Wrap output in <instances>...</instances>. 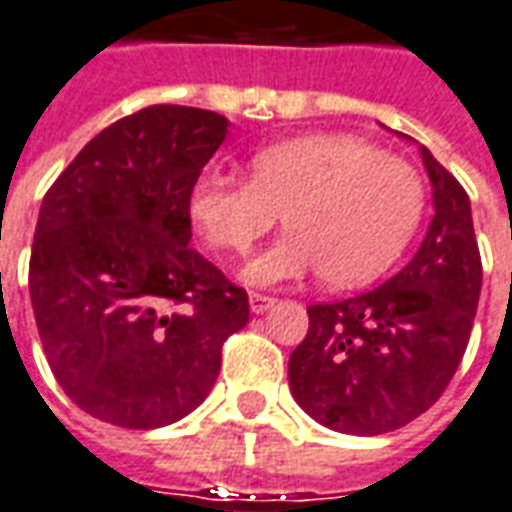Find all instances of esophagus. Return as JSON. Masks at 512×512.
Listing matches in <instances>:
<instances>
[{
	"mask_svg": "<svg viewBox=\"0 0 512 512\" xmlns=\"http://www.w3.org/2000/svg\"><path fill=\"white\" fill-rule=\"evenodd\" d=\"M248 305H251L253 313H267L272 305H275V297H264V294H251L248 297Z\"/></svg>",
	"mask_w": 512,
	"mask_h": 512,
	"instance_id": "1",
	"label": "esophagus"
}]
</instances>
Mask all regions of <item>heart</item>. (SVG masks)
Masks as SVG:
<instances>
[{"label": "heart", "mask_w": 512, "mask_h": 512, "mask_svg": "<svg viewBox=\"0 0 512 512\" xmlns=\"http://www.w3.org/2000/svg\"><path fill=\"white\" fill-rule=\"evenodd\" d=\"M421 207L416 167L351 134L275 142L253 153L251 178L210 169L191 194L202 237L229 256H245L283 213L288 232L242 272L253 286L310 272L361 286L397 259Z\"/></svg>", "instance_id": "b5f03b06"}]
</instances>
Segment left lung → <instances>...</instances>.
<instances>
[{"instance_id":"obj_1","label":"left lung","mask_w":512,"mask_h":512,"mask_svg":"<svg viewBox=\"0 0 512 512\" xmlns=\"http://www.w3.org/2000/svg\"><path fill=\"white\" fill-rule=\"evenodd\" d=\"M434 215L416 256L383 286L310 305L305 340L288 359V386L318 424L383 434L440 399L470 343L478 310V240L467 191L421 145Z\"/></svg>"}]
</instances>
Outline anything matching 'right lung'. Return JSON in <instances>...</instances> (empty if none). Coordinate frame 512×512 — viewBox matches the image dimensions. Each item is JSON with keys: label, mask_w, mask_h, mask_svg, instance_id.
<instances>
[{"label": "right lung", "mask_w": 512, "mask_h": 512, "mask_svg": "<svg viewBox=\"0 0 512 512\" xmlns=\"http://www.w3.org/2000/svg\"><path fill=\"white\" fill-rule=\"evenodd\" d=\"M229 121L151 105L99 132L42 199L29 294L59 386L88 416L159 429L205 402L248 294L191 242V191Z\"/></svg>", "instance_id": "right-lung-1"}]
</instances>
